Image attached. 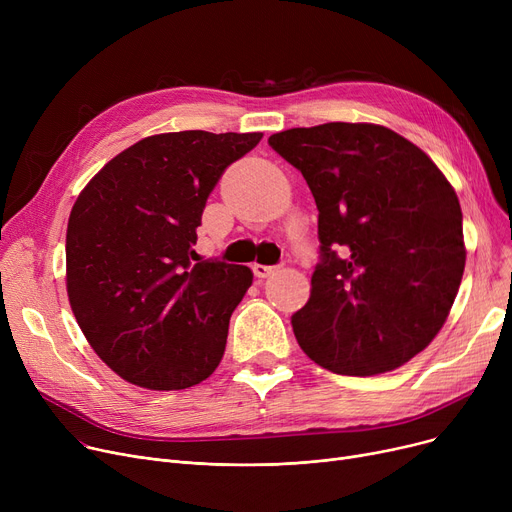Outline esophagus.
Masks as SVG:
<instances>
[{"instance_id": "obj_1", "label": "esophagus", "mask_w": 512, "mask_h": 512, "mask_svg": "<svg viewBox=\"0 0 512 512\" xmlns=\"http://www.w3.org/2000/svg\"><path fill=\"white\" fill-rule=\"evenodd\" d=\"M253 272L257 278H267L276 272V265H263V263H255L253 265Z\"/></svg>"}]
</instances>
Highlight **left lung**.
<instances>
[{
	"mask_svg": "<svg viewBox=\"0 0 512 512\" xmlns=\"http://www.w3.org/2000/svg\"><path fill=\"white\" fill-rule=\"evenodd\" d=\"M267 143L303 174L319 211L311 297L292 315L299 346L340 375L405 365L442 330L465 272L454 188L378 124L290 128Z\"/></svg>",
	"mask_w": 512,
	"mask_h": 512,
	"instance_id": "left-lung-1",
	"label": "left lung"
}]
</instances>
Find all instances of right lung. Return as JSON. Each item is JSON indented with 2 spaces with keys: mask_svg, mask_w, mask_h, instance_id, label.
Instances as JSON below:
<instances>
[{
  "mask_svg": "<svg viewBox=\"0 0 512 512\" xmlns=\"http://www.w3.org/2000/svg\"><path fill=\"white\" fill-rule=\"evenodd\" d=\"M261 132L153 134L118 153L78 195L66 232L72 313L97 357L149 390L191 388L220 365L247 265L194 263L213 186Z\"/></svg>",
  "mask_w": 512,
  "mask_h": 512,
  "instance_id": "right-lung-1",
  "label": "right lung"
}]
</instances>
